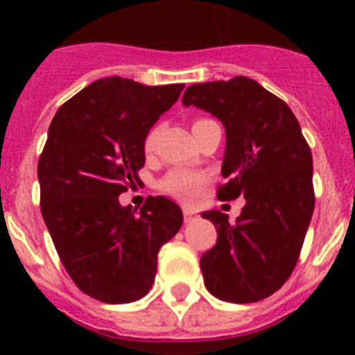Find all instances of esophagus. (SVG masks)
<instances>
[{"instance_id": "34e87169", "label": "esophagus", "mask_w": 355, "mask_h": 355, "mask_svg": "<svg viewBox=\"0 0 355 355\" xmlns=\"http://www.w3.org/2000/svg\"><path fill=\"white\" fill-rule=\"evenodd\" d=\"M183 218H184V222H193L197 218V213L196 211H192V209H184L183 211Z\"/></svg>"}]
</instances>
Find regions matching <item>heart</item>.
<instances>
[{"label": "heart", "instance_id": "1", "mask_svg": "<svg viewBox=\"0 0 355 355\" xmlns=\"http://www.w3.org/2000/svg\"><path fill=\"white\" fill-rule=\"evenodd\" d=\"M156 142V131H150L146 139V149L150 150L155 147ZM205 183V175L197 174L193 171H187V168H178V171L171 172L163 181V190L175 199L183 200V202H192L199 197L200 187Z\"/></svg>", "mask_w": 355, "mask_h": 355}]
</instances>
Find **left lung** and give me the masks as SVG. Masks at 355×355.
<instances>
[{
	"label": "left lung",
	"mask_w": 355,
	"mask_h": 355,
	"mask_svg": "<svg viewBox=\"0 0 355 355\" xmlns=\"http://www.w3.org/2000/svg\"><path fill=\"white\" fill-rule=\"evenodd\" d=\"M183 105L225 130L216 197L245 199L233 225L216 209L200 213L218 233L200 258L205 284L225 302H258L286 283L299 259L315 209L311 150L290 106L250 78L190 85Z\"/></svg>",
	"instance_id": "left-lung-1"
}]
</instances>
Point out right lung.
I'll use <instances>...</instances> for the list:
<instances>
[{"label": "right lung", "mask_w": 355, "mask_h": 355, "mask_svg": "<svg viewBox=\"0 0 355 355\" xmlns=\"http://www.w3.org/2000/svg\"><path fill=\"white\" fill-rule=\"evenodd\" d=\"M183 89L103 78L49 124L37 168L40 209L65 270L92 299L126 304L149 293L159 249L183 225L167 197H149L140 211L119 202L146 163L147 133Z\"/></svg>", "instance_id": "right-lung-1"}]
</instances>
